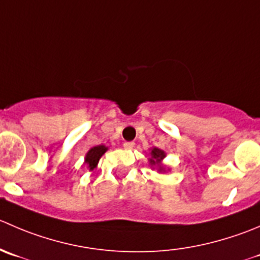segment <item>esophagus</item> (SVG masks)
<instances>
[{
    "instance_id": "34e87169",
    "label": "esophagus",
    "mask_w": 260,
    "mask_h": 260,
    "mask_svg": "<svg viewBox=\"0 0 260 260\" xmlns=\"http://www.w3.org/2000/svg\"><path fill=\"white\" fill-rule=\"evenodd\" d=\"M123 147H124L125 150H132V148L135 147V142H124L123 143Z\"/></svg>"
}]
</instances>
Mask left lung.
Listing matches in <instances>:
<instances>
[{
	"mask_svg": "<svg viewBox=\"0 0 260 260\" xmlns=\"http://www.w3.org/2000/svg\"><path fill=\"white\" fill-rule=\"evenodd\" d=\"M151 157L148 158V161H150V165L151 168L153 169H157L158 173H164L165 171V168H164V165L161 164V161L164 160V157L166 156V153L164 152L162 150H160V148L157 147H153L151 148V152H150Z\"/></svg>",
	"mask_w": 260,
	"mask_h": 260,
	"instance_id": "left-lung-1",
	"label": "left lung"
}]
</instances>
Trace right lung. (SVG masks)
<instances>
[{
  "mask_svg": "<svg viewBox=\"0 0 260 260\" xmlns=\"http://www.w3.org/2000/svg\"><path fill=\"white\" fill-rule=\"evenodd\" d=\"M107 150H108V147L104 145H99V146H95V147L90 148L89 152H87L86 156H85V164H86L87 169H89L90 171H92L95 168H96L100 157H102V156L107 152Z\"/></svg>",
  "mask_w": 260,
  "mask_h": 260,
  "instance_id": "1",
  "label": "right lung"
}]
</instances>
